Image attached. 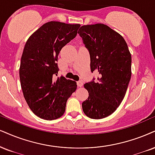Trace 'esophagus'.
<instances>
[{
    "label": "esophagus",
    "instance_id": "34e87169",
    "mask_svg": "<svg viewBox=\"0 0 155 155\" xmlns=\"http://www.w3.org/2000/svg\"><path fill=\"white\" fill-rule=\"evenodd\" d=\"M77 85H78V87H82V86H83V81H78V82H77Z\"/></svg>",
    "mask_w": 155,
    "mask_h": 155
}]
</instances>
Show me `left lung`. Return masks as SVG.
Listing matches in <instances>:
<instances>
[{
	"instance_id": "obj_1",
	"label": "left lung",
	"mask_w": 155,
	"mask_h": 155,
	"mask_svg": "<svg viewBox=\"0 0 155 155\" xmlns=\"http://www.w3.org/2000/svg\"><path fill=\"white\" fill-rule=\"evenodd\" d=\"M89 51L91 72L97 81L85 84L89 96L82 104L83 112L93 119L112 114L125 96L131 75V56L123 37L106 25H86L78 31Z\"/></svg>"
}]
</instances>
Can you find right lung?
Wrapping results in <instances>:
<instances>
[{"mask_svg":"<svg viewBox=\"0 0 155 155\" xmlns=\"http://www.w3.org/2000/svg\"><path fill=\"white\" fill-rule=\"evenodd\" d=\"M80 24L46 23L28 38L21 59L19 76L30 109L45 120L60 118L68 99L77 88L73 81L57 77L58 55L76 37Z\"/></svg>","mask_w":155,"mask_h":155,"instance_id":"1","label":"right lung"}]
</instances>
